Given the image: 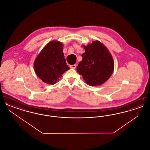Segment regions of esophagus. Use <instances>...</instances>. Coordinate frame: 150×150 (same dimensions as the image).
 Here are the masks:
<instances>
[{
  "instance_id": "esophagus-1",
  "label": "esophagus",
  "mask_w": 150,
  "mask_h": 150,
  "mask_svg": "<svg viewBox=\"0 0 150 150\" xmlns=\"http://www.w3.org/2000/svg\"><path fill=\"white\" fill-rule=\"evenodd\" d=\"M76 64L70 65V67L71 68V69H75L76 68Z\"/></svg>"
}]
</instances>
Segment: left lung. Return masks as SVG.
Segmentation results:
<instances>
[{"instance_id": "obj_1", "label": "left lung", "mask_w": 150, "mask_h": 150, "mask_svg": "<svg viewBox=\"0 0 150 150\" xmlns=\"http://www.w3.org/2000/svg\"><path fill=\"white\" fill-rule=\"evenodd\" d=\"M85 53L76 70L89 86H100L111 76L114 69L113 58L107 48L99 41L84 46Z\"/></svg>"}]
</instances>
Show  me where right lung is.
Instances as JSON below:
<instances>
[{
	"mask_svg": "<svg viewBox=\"0 0 150 150\" xmlns=\"http://www.w3.org/2000/svg\"><path fill=\"white\" fill-rule=\"evenodd\" d=\"M62 43H48L36 58L34 67L37 76L43 82L54 84L70 67L66 64Z\"/></svg>",
	"mask_w": 150,
	"mask_h": 150,
	"instance_id": "add662e5",
	"label": "right lung"
}]
</instances>
